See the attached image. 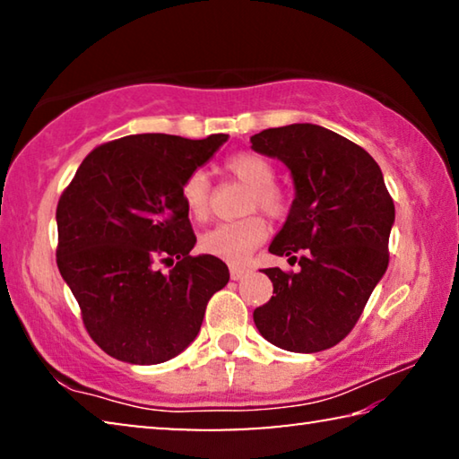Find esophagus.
Returning a JSON list of instances; mask_svg holds the SVG:
<instances>
[{
    "label": "esophagus",
    "mask_w": 459,
    "mask_h": 459,
    "mask_svg": "<svg viewBox=\"0 0 459 459\" xmlns=\"http://www.w3.org/2000/svg\"><path fill=\"white\" fill-rule=\"evenodd\" d=\"M251 271H248L247 267H238V265H230V277L235 279V281H238V279L247 277Z\"/></svg>",
    "instance_id": "34e87169"
}]
</instances>
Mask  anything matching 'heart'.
<instances>
[{
    "label": "heart",
    "instance_id": "obj_1",
    "mask_svg": "<svg viewBox=\"0 0 459 459\" xmlns=\"http://www.w3.org/2000/svg\"><path fill=\"white\" fill-rule=\"evenodd\" d=\"M227 169L251 188L247 211H263L273 219L287 212L285 194L277 188L275 168L257 153L240 152L227 160ZM182 200L192 219L204 221L211 212V180L204 169H194L182 184ZM267 222L259 214L235 222H221L202 235L200 245L208 255L227 263H243L267 238Z\"/></svg>",
    "mask_w": 459,
    "mask_h": 459
}]
</instances>
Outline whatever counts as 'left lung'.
Segmentation results:
<instances>
[{"label": "left lung", "mask_w": 459, "mask_h": 459, "mask_svg": "<svg viewBox=\"0 0 459 459\" xmlns=\"http://www.w3.org/2000/svg\"><path fill=\"white\" fill-rule=\"evenodd\" d=\"M251 147L285 164L295 190L269 253L293 261L301 253L298 273L263 269L275 295L255 309V325L283 351H328L354 328L388 267L393 198L362 147L314 123L265 129Z\"/></svg>", "instance_id": "obj_1"}]
</instances>
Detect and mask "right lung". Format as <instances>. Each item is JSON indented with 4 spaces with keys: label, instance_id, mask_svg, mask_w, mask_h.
Wrapping results in <instances>:
<instances>
[{
    "label": "right lung",
    "instance_id": "add662e5",
    "mask_svg": "<svg viewBox=\"0 0 459 459\" xmlns=\"http://www.w3.org/2000/svg\"><path fill=\"white\" fill-rule=\"evenodd\" d=\"M229 142L142 134L99 145L56 208L58 269L91 338L121 362L160 364L198 336L229 267L196 245L182 200L186 176ZM172 266L168 274L159 263Z\"/></svg>",
    "mask_w": 459,
    "mask_h": 459
}]
</instances>
